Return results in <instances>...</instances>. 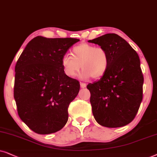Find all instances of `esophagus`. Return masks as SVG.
Returning <instances> with one entry per match:
<instances>
[{
	"label": "esophagus",
	"mask_w": 157,
	"mask_h": 157,
	"mask_svg": "<svg viewBox=\"0 0 157 157\" xmlns=\"http://www.w3.org/2000/svg\"><path fill=\"white\" fill-rule=\"evenodd\" d=\"M86 83H84V82H80V87H82V88H84V87H86Z\"/></svg>",
	"instance_id": "obj_1"
}]
</instances>
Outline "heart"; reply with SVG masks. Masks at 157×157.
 I'll return each instance as SVG.
<instances>
[{
    "mask_svg": "<svg viewBox=\"0 0 157 157\" xmlns=\"http://www.w3.org/2000/svg\"><path fill=\"white\" fill-rule=\"evenodd\" d=\"M62 66L67 76L75 77L80 70L82 79L99 78L105 74L109 64V56L103 47H96L89 44H81L72 49V56L64 54Z\"/></svg>",
    "mask_w": 157,
    "mask_h": 157,
    "instance_id": "obj_1",
    "label": "heart"
}]
</instances>
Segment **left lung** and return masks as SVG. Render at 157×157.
I'll return each instance as SVG.
<instances>
[{"label": "left lung", "instance_id": "obj_1", "mask_svg": "<svg viewBox=\"0 0 157 157\" xmlns=\"http://www.w3.org/2000/svg\"><path fill=\"white\" fill-rule=\"evenodd\" d=\"M107 51L109 64L98 82L87 85L95 121L108 128L124 126L134 119L143 98L144 77L136 52L116 33L89 40Z\"/></svg>", "mask_w": 157, "mask_h": 157}]
</instances>
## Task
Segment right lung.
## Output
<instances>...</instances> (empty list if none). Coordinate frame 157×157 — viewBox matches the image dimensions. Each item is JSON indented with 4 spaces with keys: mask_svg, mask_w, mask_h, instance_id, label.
<instances>
[{
    "mask_svg": "<svg viewBox=\"0 0 157 157\" xmlns=\"http://www.w3.org/2000/svg\"><path fill=\"white\" fill-rule=\"evenodd\" d=\"M79 41L38 36L16 62L13 95L18 114L35 133H55L67 122L69 105L78 94L80 83L67 76L61 60Z\"/></svg>",
    "mask_w": 157,
    "mask_h": 157,
    "instance_id": "1",
    "label": "right lung"
}]
</instances>
